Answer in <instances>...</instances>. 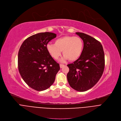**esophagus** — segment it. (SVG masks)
<instances>
[{"mask_svg": "<svg viewBox=\"0 0 121 121\" xmlns=\"http://www.w3.org/2000/svg\"><path fill=\"white\" fill-rule=\"evenodd\" d=\"M64 66H65V65H63V64H60V68H62Z\"/></svg>", "mask_w": 121, "mask_h": 121, "instance_id": "34e87169", "label": "esophagus"}]
</instances>
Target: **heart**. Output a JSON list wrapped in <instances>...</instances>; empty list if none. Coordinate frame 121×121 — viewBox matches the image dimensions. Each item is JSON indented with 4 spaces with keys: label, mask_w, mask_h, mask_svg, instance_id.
I'll return each instance as SVG.
<instances>
[{
    "label": "heart",
    "mask_w": 121,
    "mask_h": 121,
    "mask_svg": "<svg viewBox=\"0 0 121 121\" xmlns=\"http://www.w3.org/2000/svg\"><path fill=\"white\" fill-rule=\"evenodd\" d=\"M46 48L48 52L55 59L58 58L62 51L64 56L60 61L63 62L68 59L74 61L81 55L83 42L79 37L66 35L56 39L54 44H48Z\"/></svg>",
    "instance_id": "b5f03b06"
}]
</instances>
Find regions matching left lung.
Returning <instances> with one entry per match:
<instances>
[{
	"instance_id": "obj_1",
	"label": "left lung",
	"mask_w": 121,
	"mask_h": 121,
	"mask_svg": "<svg viewBox=\"0 0 121 121\" xmlns=\"http://www.w3.org/2000/svg\"><path fill=\"white\" fill-rule=\"evenodd\" d=\"M83 41L84 47L80 57L68 65L67 79L73 89L80 92L92 87L101 77L104 68V54L101 43L82 33H76Z\"/></svg>"
}]
</instances>
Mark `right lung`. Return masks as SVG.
Returning a JSON list of instances; mask_svg holds the SVG:
<instances>
[{
    "instance_id": "add662e5",
    "label": "right lung",
    "mask_w": 121,
    "mask_h": 121,
    "mask_svg": "<svg viewBox=\"0 0 121 121\" xmlns=\"http://www.w3.org/2000/svg\"><path fill=\"white\" fill-rule=\"evenodd\" d=\"M56 37L45 32L31 35L22 44L18 54L19 72L25 82L37 91L49 88L60 69L59 64L48 52L46 46Z\"/></svg>"
}]
</instances>
